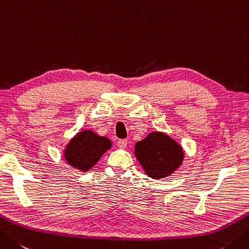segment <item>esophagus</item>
<instances>
[{"instance_id":"obj_1","label":"esophagus","mask_w":249,"mask_h":249,"mask_svg":"<svg viewBox=\"0 0 249 249\" xmlns=\"http://www.w3.org/2000/svg\"><path fill=\"white\" fill-rule=\"evenodd\" d=\"M118 145H119V148H121V149H125L126 147H127V140H126V139L119 140Z\"/></svg>"}]
</instances>
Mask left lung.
I'll use <instances>...</instances> for the list:
<instances>
[{"label":"left lung","mask_w":249,"mask_h":249,"mask_svg":"<svg viewBox=\"0 0 249 249\" xmlns=\"http://www.w3.org/2000/svg\"><path fill=\"white\" fill-rule=\"evenodd\" d=\"M135 157L152 179L168 177L182 164L183 150L168 135L153 131L135 144Z\"/></svg>","instance_id":"8db88e82"}]
</instances>
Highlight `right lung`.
<instances>
[{
  "instance_id": "1",
  "label": "right lung",
  "mask_w": 249,
  "mask_h": 249,
  "mask_svg": "<svg viewBox=\"0 0 249 249\" xmlns=\"http://www.w3.org/2000/svg\"><path fill=\"white\" fill-rule=\"evenodd\" d=\"M109 138L97 135L95 131L85 129L77 133L65 149L67 163L81 172H87L95 166L99 159L111 149Z\"/></svg>"
}]
</instances>
